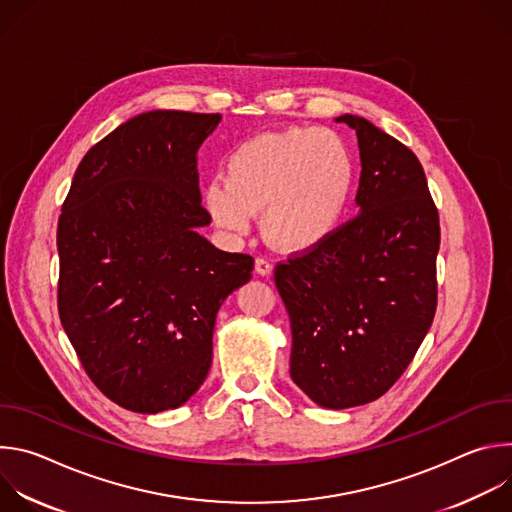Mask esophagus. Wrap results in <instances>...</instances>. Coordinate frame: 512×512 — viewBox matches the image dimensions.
Returning <instances> with one entry per match:
<instances>
[{"label": "esophagus", "mask_w": 512, "mask_h": 512, "mask_svg": "<svg viewBox=\"0 0 512 512\" xmlns=\"http://www.w3.org/2000/svg\"><path fill=\"white\" fill-rule=\"evenodd\" d=\"M255 271H257V275L267 277V275H271V271H273V263H271L269 259H265V257H257V259H255Z\"/></svg>", "instance_id": "1"}]
</instances>
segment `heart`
I'll use <instances>...</instances> for the list:
<instances>
[{"label": "heart", "instance_id": "1", "mask_svg": "<svg viewBox=\"0 0 512 512\" xmlns=\"http://www.w3.org/2000/svg\"><path fill=\"white\" fill-rule=\"evenodd\" d=\"M354 184L346 141L320 127L261 133L229 156L225 182L204 188V208L229 235H247L263 212L265 237L281 251L302 253L340 225Z\"/></svg>", "mask_w": 512, "mask_h": 512}]
</instances>
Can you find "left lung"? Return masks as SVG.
I'll list each match as a JSON object with an SVG mask.
<instances>
[{"mask_svg": "<svg viewBox=\"0 0 512 512\" xmlns=\"http://www.w3.org/2000/svg\"><path fill=\"white\" fill-rule=\"evenodd\" d=\"M336 121L358 137V214L273 277L291 379L320 407L348 409L397 383L433 322L440 216L407 145L362 117Z\"/></svg>", "mask_w": 512, "mask_h": 512, "instance_id": "8db88e82", "label": "left lung"}]
</instances>
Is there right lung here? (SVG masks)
I'll return each instance as SVG.
<instances>
[{
    "instance_id": "1",
    "label": "right lung",
    "mask_w": 512,
    "mask_h": 512,
    "mask_svg": "<svg viewBox=\"0 0 512 512\" xmlns=\"http://www.w3.org/2000/svg\"><path fill=\"white\" fill-rule=\"evenodd\" d=\"M218 113L150 111L103 137L58 218V314L97 389L123 409L184 405L212 362L218 308L253 257L198 235L196 152Z\"/></svg>"
}]
</instances>
